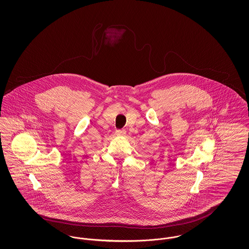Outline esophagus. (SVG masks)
<instances>
[{
    "label": "esophagus",
    "mask_w": 249,
    "mask_h": 249,
    "mask_svg": "<svg viewBox=\"0 0 249 249\" xmlns=\"http://www.w3.org/2000/svg\"><path fill=\"white\" fill-rule=\"evenodd\" d=\"M116 133H117V135H119V136H123V135H125V134H126V130H118L116 131Z\"/></svg>",
    "instance_id": "34e87169"
}]
</instances>
